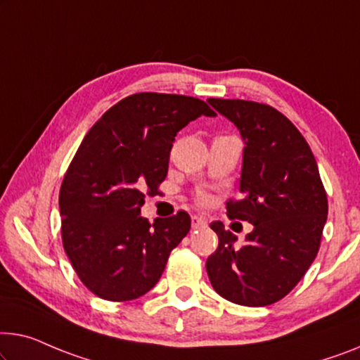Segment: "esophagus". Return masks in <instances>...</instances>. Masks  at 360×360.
<instances>
[{
  "label": "esophagus",
  "mask_w": 360,
  "mask_h": 360,
  "mask_svg": "<svg viewBox=\"0 0 360 360\" xmlns=\"http://www.w3.org/2000/svg\"><path fill=\"white\" fill-rule=\"evenodd\" d=\"M192 219V228L197 229V228H205L207 226V219L202 218V217H197V214H194V217L191 218Z\"/></svg>",
  "instance_id": "esophagus-1"
}]
</instances>
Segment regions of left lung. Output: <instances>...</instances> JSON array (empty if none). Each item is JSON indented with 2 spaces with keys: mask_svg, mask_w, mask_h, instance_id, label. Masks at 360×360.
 Masks as SVG:
<instances>
[{
  "mask_svg": "<svg viewBox=\"0 0 360 360\" xmlns=\"http://www.w3.org/2000/svg\"><path fill=\"white\" fill-rule=\"evenodd\" d=\"M244 141L239 200L228 217L254 229L243 245L221 221L210 228L218 249L207 259L214 291L234 304L264 307L283 299L317 257L328 200L312 150L280 111L248 100L208 98Z\"/></svg>",
  "mask_w": 360,
  "mask_h": 360,
  "instance_id": "obj_1",
  "label": "left lung"
}]
</instances>
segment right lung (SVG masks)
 <instances>
[{
	"label": "right lung",
	"mask_w": 360,
	"mask_h": 360,
	"mask_svg": "<svg viewBox=\"0 0 360 360\" xmlns=\"http://www.w3.org/2000/svg\"><path fill=\"white\" fill-rule=\"evenodd\" d=\"M198 116L217 112L194 96L134 94L111 106L80 143L60 191L61 236L80 281L98 297L143 296L189 233L186 212L152 224L141 208L168 174L176 134Z\"/></svg>",
	"instance_id": "add662e5"
}]
</instances>
